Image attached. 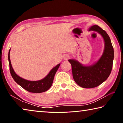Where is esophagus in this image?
<instances>
[{
    "label": "esophagus",
    "instance_id": "1",
    "mask_svg": "<svg viewBox=\"0 0 123 123\" xmlns=\"http://www.w3.org/2000/svg\"><path fill=\"white\" fill-rule=\"evenodd\" d=\"M69 57L68 56H65V57H64V59H65V60H67V59H68Z\"/></svg>",
    "mask_w": 123,
    "mask_h": 123
}]
</instances>
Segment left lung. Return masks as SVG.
Segmentation results:
<instances>
[{
	"label": "left lung",
	"mask_w": 123,
	"mask_h": 123,
	"mask_svg": "<svg viewBox=\"0 0 123 123\" xmlns=\"http://www.w3.org/2000/svg\"><path fill=\"white\" fill-rule=\"evenodd\" d=\"M97 31L104 38L105 49L104 53L96 63L86 67L77 61L69 60L72 66L73 79L79 86L85 88H94L99 86L109 78L113 66V48L109 35L98 25H93L89 29Z\"/></svg>",
	"instance_id": "8db88e82"
}]
</instances>
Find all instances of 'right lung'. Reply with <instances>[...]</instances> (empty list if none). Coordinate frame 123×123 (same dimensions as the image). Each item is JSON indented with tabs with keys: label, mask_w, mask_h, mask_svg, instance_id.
I'll list each match as a JSON object with an SVG mask.
<instances>
[{
	"label": "right lung",
	"mask_w": 123,
	"mask_h": 123,
	"mask_svg": "<svg viewBox=\"0 0 123 123\" xmlns=\"http://www.w3.org/2000/svg\"><path fill=\"white\" fill-rule=\"evenodd\" d=\"M10 49L9 51V55H8L10 73H11L13 80L19 86H21L22 88H23L27 91L29 92L35 93L44 92L47 91L50 88L52 84H53L54 76H55L57 69H59L60 64H57L56 66L53 68L51 70V71L49 72V73L48 74V75L44 79L39 81H28L20 78L14 72L11 64V61H10Z\"/></svg>",
	"instance_id": "right-lung-1"
}]
</instances>
